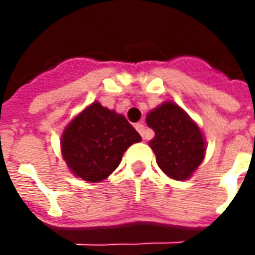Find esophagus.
<instances>
[{
  "mask_svg": "<svg viewBox=\"0 0 255 255\" xmlns=\"http://www.w3.org/2000/svg\"><path fill=\"white\" fill-rule=\"evenodd\" d=\"M135 128H136V131H138V132L142 135V138L144 139V124H142V123H138V124H135Z\"/></svg>",
  "mask_w": 255,
  "mask_h": 255,
  "instance_id": "esophagus-1",
  "label": "esophagus"
}]
</instances>
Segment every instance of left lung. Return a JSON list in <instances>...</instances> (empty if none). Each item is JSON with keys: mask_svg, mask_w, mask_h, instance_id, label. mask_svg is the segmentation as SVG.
I'll return each instance as SVG.
<instances>
[{"mask_svg": "<svg viewBox=\"0 0 255 255\" xmlns=\"http://www.w3.org/2000/svg\"><path fill=\"white\" fill-rule=\"evenodd\" d=\"M155 136L149 142L162 172L175 180H186L201 165L205 140L187 113L173 102H164L146 117Z\"/></svg>", "mask_w": 255, "mask_h": 255, "instance_id": "1", "label": "left lung"}]
</instances>
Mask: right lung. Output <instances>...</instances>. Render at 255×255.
I'll return each instance as SVG.
<instances>
[{"label":"right lung","instance_id":"obj_1","mask_svg":"<svg viewBox=\"0 0 255 255\" xmlns=\"http://www.w3.org/2000/svg\"><path fill=\"white\" fill-rule=\"evenodd\" d=\"M140 139L123 115L94 102L68 124L61 138V151L76 176L95 183L109 176L124 151Z\"/></svg>","mask_w":255,"mask_h":255}]
</instances>
